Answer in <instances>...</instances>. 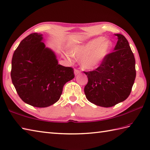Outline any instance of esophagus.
Returning <instances> with one entry per match:
<instances>
[{
	"instance_id": "1",
	"label": "esophagus",
	"mask_w": 150,
	"mask_h": 150,
	"mask_svg": "<svg viewBox=\"0 0 150 150\" xmlns=\"http://www.w3.org/2000/svg\"><path fill=\"white\" fill-rule=\"evenodd\" d=\"M81 73V71H79V70H78V69H75V70H74L75 75H77L79 74V73Z\"/></svg>"
}]
</instances>
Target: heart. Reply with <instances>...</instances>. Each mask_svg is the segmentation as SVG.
I'll list each match as a JSON object with an SVG mask.
<instances>
[{"mask_svg":"<svg viewBox=\"0 0 150 150\" xmlns=\"http://www.w3.org/2000/svg\"><path fill=\"white\" fill-rule=\"evenodd\" d=\"M113 44L104 37H98L84 43L77 44L67 54L69 59H80L81 66L85 69L93 70L100 67L113 49Z\"/></svg>","mask_w":150,"mask_h":150,"instance_id":"heart-1","label":"heart"}]
</instances>
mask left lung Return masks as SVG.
Returning <instances> with one entry per match:
<instances>
[{"label":"left lung","mask_w":150,"mask_h":150,"mask_svg":"<svg viewBox=\"0 0 150 150\" xmlns=\"http://www.w3.org/2000/svg\"><path fill=\"white\" fill-rule=\"evenodd\" d=\"M117 42L100 67L84 72L88 78L84 87L87 99L97 106L108 108L125 100L131 93L136 77L135 60L128 41L115 34Z\"/></svg>","instance_id":"1"}]
</instances>
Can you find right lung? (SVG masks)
<instances>
[{"mask_svg": "<svg viewBox=\"0 0 150 150\" xmlns=\"http://www.w3.org/2000/svg\"><path fill=\"white\" fill-rule=\"evenodd\" d=\"M44 41L42 34L29 35L19 44L11 60L16 91L25 103L37 108L57 103L64 86L75 77L73 68L59 64L55 52Z\"/></svg>", "mask_w": 150, "mask_h": 150, "instance_id": "1", "label": "right lung"}]
</instances>
